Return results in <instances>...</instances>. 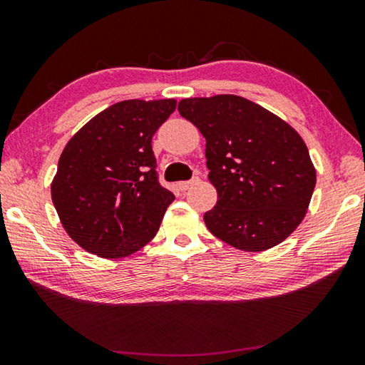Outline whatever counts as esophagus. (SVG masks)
<instances>
[{
  "instance_id": "obj_1",
  "label": "esophagus",
  "mask_w": 365,
  "mask_h": 365,
  "mask_svg": "<svg viewBox=\"0 0 365 365\" xmlns=\"http://www.w3.org/2000/svg\"><path fill=\"white\" fill-rule=\"evenodd\" d=\"M197 182H200V178H197V177H195L193 180H188V182H178L177 188L180 191H187L190 187H193V185H196Z\"/></svg>"
}]
</instances>
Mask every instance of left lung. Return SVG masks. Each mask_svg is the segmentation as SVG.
Masks as SVG:
<instances>
[{
  "instance_id": "left-lung-1",
  "label": "left lung",
  "mask_w": 365,
  "mask_h": 365,
  "mask_svg": "<svg viewBox=\"0 0 365 365\" xmlns=\"http://www.w3.org/2000/svg\"><path fill=\"white\" fill-rule=\"evenodd\" d=\"M178 113L206 138L217 205L205 214L214 237L259 252L292 235L307 212L316 169L294 128L237 95L187 98Z\"/></svg>"
}]
</instances>
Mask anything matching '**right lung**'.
I'll return each mask as SVG.
<instances>
[{
    "instance_id": "right-lung-1",
    "label": "right lung",
    "mask_w": 365,
    "mask_h": 365,
    "mask_svg": "<svg viewBox=\"0 0 365 365\" xmlns=\"http://www.w3.org/2000/svg\"><path fill=\"white\" fill-rule=\"evenodd\" d=\"M175 106V100L115 103L66 145L51 200L67 235L85 251L125 257L156 237L175 196L159 183L151 140Z\"/></svg>"
}]
</instances>
